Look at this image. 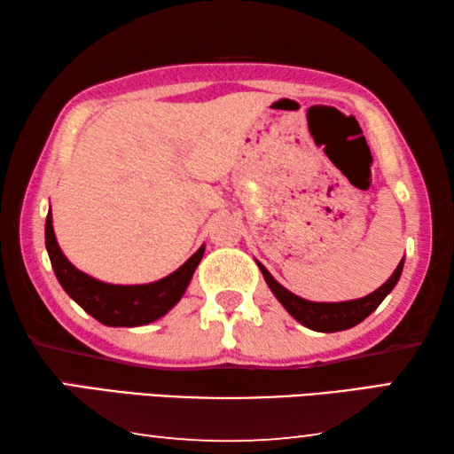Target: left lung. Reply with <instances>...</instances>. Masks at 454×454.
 I'll return each mask as SVG.
<instances>
[{"instance_id": "obj_1", "label": "left lung", "mask_w": 454, "mask_h": 454, "mask_svg": "<svg viewBox=\"0 0 454 454\" xmlns=\"http://www.w3.org/2000/svg\"><path fill=\"white\" fill-rule=\"evenodd\" d=\"M403 266H404V258L401 260V264L396 266L393 276H390L380 288H376L372 294H368L364 298H358V301L310 302V301H304L301 296L292 294L290 290H286L282 284L276 282L272 278V274L258 262V268L260 272H262L266 284L270 286L274 296L278 298L284 309L288 310L290 317H294L301 325H304L310 330H317V333H338V330H348L352 326H356L358 322H363L366 317H371V314L379 309V304L387 298L388 292L396 286L398 278H401Z\"/></svg>"}]
</instances>
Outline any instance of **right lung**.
<instances>
[{
  "mask_svg": "<svg viewBox=\"0 0 454 454\" xmlns=\"http://www.w3.org/2000/svg\"><path fill=\"white\" fill-rule=\"evenodd\" d=\"M45 248L51 260L53 272L70 298H74L90 317L106 326H142L162 318L178 304L192 280V274L204 256V246L190 256L178 270L166 278L136 286L99 282L78 270L59 250L51 226V212L45 218Z\"/></svg>",
  "mask_w": 454,
  "mask_h": 454,
  "instance_id": "obj_1",
  "label": "right lung"
}]
</instances>
